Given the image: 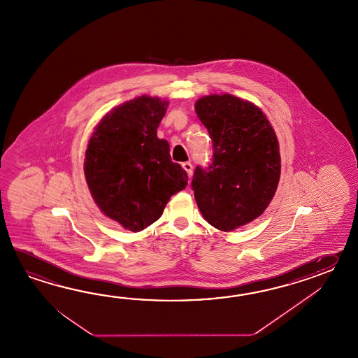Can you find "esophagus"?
Wrapping results in <instances>:
<instances>
[{"instance_id": "esophagus-1", "label": "esophagus", "mask_w": 358, "mask_h": 358, "mask_svg": "<svg viewBox=\"0 0 358 358\" xmlns=\"http://www.w3.org/2000/svg\"><path fill=\"white\" fill-rule=\"evenodd\" d=\"M182 169L187 171V174L189 178H192V174H193V165L190 164V162H182Z\"/></svg>"}]
</instances>
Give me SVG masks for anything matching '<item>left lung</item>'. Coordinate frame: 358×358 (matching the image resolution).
I'll return each mask as SVG.
<instances>
[{
	"label": "left lung",
	"mask_w": 358,
	"mask_h": 358,
	"mask_svg": "<svg viewBox=\"0 0 358 358\" xmlns=\"http://www.w3.org/2000/svg\"><path fill=\"white\" fill-rule=\"evenodd\" d=\"M213 139V162L192 180L198 208L213 228L231 231L257 219L280 179L279 142L259 107L233 94L201 97L194 105Z\"/></svg>",
	"instance_id": "8db88e82"
}]
</instances>
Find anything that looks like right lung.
I'll use <instances>...</instances> for the list:
<instances>
[{
    "label": "right lung",
    "mask_w": 358,
    "mask_h": 358,
    "mask_svg": "<svg viewBox=\"0 0 358 358\" xmlns=\"http://www.w3.org/2000/svg\"><path fill=\"white\" fill-rule=\"evenodd\" d=\"M169 102L141 96L115 107L92 134L84 176L92 197L107 217L130 231L160 219L170 197L188 182L171 161L168 141L157 128Z\"/></svg>",
    "instance_id": "obj_1"
}]
</instances>
